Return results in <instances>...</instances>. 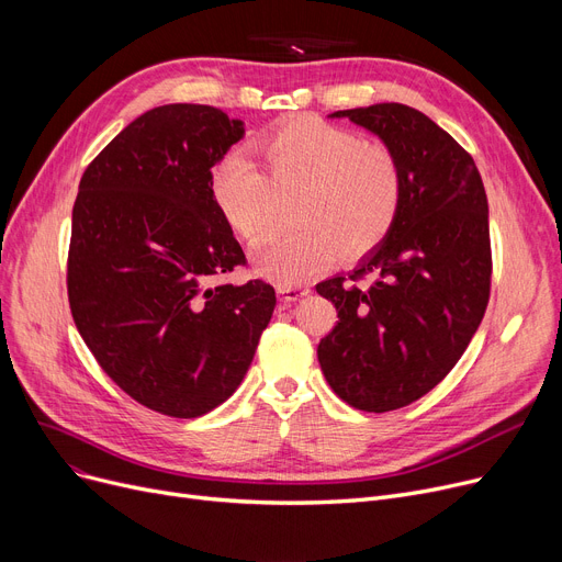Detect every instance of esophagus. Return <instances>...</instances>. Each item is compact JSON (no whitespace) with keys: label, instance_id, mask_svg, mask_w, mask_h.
Returning a JSON list of instances; mask_svg holds the SVG:
<instances>
[{"label":"esophagus","instance_id":"1","mask_svg":"<svg viewBox=\"0 0 562 562\" xmlns=\"http://www.w3.org/2000/svg\"><path fill=\"white\" fill-rule=\"evenodd\" d=\"M307 293H310V289L301 286V284H278V296L284 303H296V301L305 299Z\"/></svg>","mask_w":562,"mask_h":562}]
</instances>
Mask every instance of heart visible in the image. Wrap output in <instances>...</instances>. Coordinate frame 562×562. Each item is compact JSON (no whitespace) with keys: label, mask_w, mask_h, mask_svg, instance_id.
I'll return each mask as SVG.
<instances>
[{"label":"heart","mask_w":562,"mask_h":562,"mask_svg":"<svg viewBox=\"0 0 562 562\" xmlns=\"http://www.w3.org/2000/svg\"><path fill=\"white\" fill-rule=\"evenodd\" d=\"M261 166L246 153L227 155L212 175V198L248 248L261 246L293 200V225L255 257V271L296 284L326 269L339 252L358 259L392 232L405 195V172L390 145L299 117L263 134Z\"/></svg>","instance_id":"b5f03b06"}]
</instances>
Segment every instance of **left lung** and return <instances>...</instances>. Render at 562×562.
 I'll return each instance as SVG.
<instances>
[{
	"label": "left lung",
	"instance_id": "obj_1",
	"mask_svg": "<svg viewBox=\"0 0 562 562\" xmlns=\"http://www.w3.org/2000/svg\"><path fill=\"white\" fill-rule=\"evenodd\" d=\"M398 155L405 172L401 214L350 280L316 291L337 307L318 344L333 392L364 412H390L428 394L456 367L490 299V223L481 172L458 140L398 102L335 111ZM371 274L374 282L356 285Z\"/></svg>",
	"mask_w": 562,
	"mask_h": 562
}]
</instances>
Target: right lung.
I'll use <instances>...</instances> for the list:
<instances>
[{
    "label": "right lung",
    "instance_id": "add662e5",
    "mask_svg": "<svg viewBox=\"0 0 562 562\" xmlns=\"http://www.w3.org/2000/svg\"><path fill=\"white\" fill-rule=\"evenodd\" d=\"M244 136V121L216 106L164 104L117 134L79 182L75 326L117 387L168 417L227 401L273 316L271 284H212L246 261L212 198V168Z\"/></svg>",
    "mask_w": 562,
    "mask_h": 562
}]
</instances>
